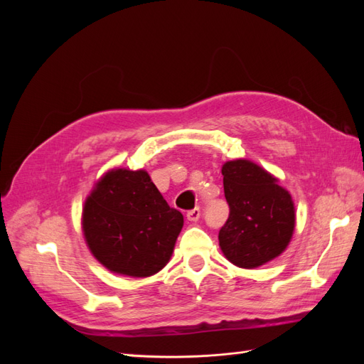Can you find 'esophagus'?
<instances>
[{"instance_id": "esophagus-1", "label": "esophagus", "mask_w": 364, "mask_h": 364, "mask_svg": "<svg viewBox=\"0 0 364 364\" xmlns=\"http://www.w3.org/2000/svg\"><path fill=\"white\" fill-rule=\"evenodd\" d=\"M186 218H188L190 222H197V220L200 218V209L199 208L191 209V211L186 213Z\"/></svg>"}]
</instances>
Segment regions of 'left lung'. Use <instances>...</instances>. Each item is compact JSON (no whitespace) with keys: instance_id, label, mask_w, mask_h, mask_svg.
Instances as JSON below:
<instances>
[{"instance_id":"1","label":"left lung","mask_w":364,"mask_h":364,"mask_svg":"<svg viewBox=\"0 0 364 364\" xmlns=\"http://www.w3.org/2000/svg\"><path fill=\"white\" fill-rule=\"evenodd\" d=\"M222 174L229 217L218 232V245L226 259L241 269H255L278 258L294 232L291 194L249 159L225 162Z\"/></svg>"}]
</instances>
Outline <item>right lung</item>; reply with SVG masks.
Returning <instances> with one entry per match:
<instances>
[{
	"label": "right lung",
	"instance_id": "1",
	"mask_svg": "<svg viewBox=\"0 0 364 364\" xmlns=\"http://www.w3.org/2000/svg\"><path fill=\"white\" fill-rule=\"evenodd\" d=\"M183 215L170 208L146 170L112 168L94 183L82 229L94 258L112 273L147 278L170 261Z\"/></svg>",
	"mask_w": 364,
	"mask_h": 364
}]
</instances>
